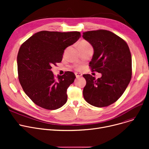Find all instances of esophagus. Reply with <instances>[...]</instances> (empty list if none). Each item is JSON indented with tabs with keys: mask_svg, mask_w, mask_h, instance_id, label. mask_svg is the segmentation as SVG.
<instances>
[{
	"mask_svg": "<svg viewBox=\"0 0 149 149\" xmlns=\"http://www.w3.org/2000/svg\"><path fill=\"white\" fill-rule=\"evenodd\" d=\"M75 75L77 77V79H78V78H80L81 77H82V74L81 73H79V72H75Z\"/></svg>",
	"mask_w": 149,
	"mask_h": 149,
	"instance_id": "1",
	"label": "esophagus"
}]
</instances>
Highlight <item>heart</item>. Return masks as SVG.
Listing matches in <instances>:
<instances>
[{
	"label": "heart",
	"instance_id": "1",
	"mask_svg": "<svg viewBox=\"0 0 149 149\" xmlns=\"http://www.w3.org/2000/svg\"><path fill=\"white\" fill-rule=\"evenodd\" d=\"M90 44L85 40H83L81 42H80V43L79 44V46L78 47H80V46H89Z\"/></svg>",
	"mask_w": 149,
	"mask_h": 149
}]
</instances>
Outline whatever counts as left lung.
Segmentation results:
<instances>
[{"label": "left lung", "mask_w": 149, "mask_h": 149, "mask_svg": "<svg viewBox=\"0 0 149 149\" xmlns=\"http://www.w3.org/2000/svg\"><path fill=\"white\" fill-rule=\"evenodd\" d=\"M83 37L93 47L89 63L92 71L101 73L98 79L90 74L83 94L87 102L97 107H106L123 94L132 77V57L129 46L121 37L107 30L87 31Z\"/></svg>", "instance_id": "left-lung-1"}]
</instances>
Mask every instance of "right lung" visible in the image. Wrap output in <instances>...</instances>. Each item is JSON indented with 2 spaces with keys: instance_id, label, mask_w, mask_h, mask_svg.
Returning <instances> with one entry per match:
<instances>
[{
  "instance_id": "add662e5",
  "label": "right lung",
  "mask_w": 149,
  "mask_h": 149,
  "mask_svg": "<svg viewBox=\"0 0 149 149\" xmlns=\"http://www.w3.org/2000/svg\"><path fill=\"white\" fill-rule=\"evenodd\" d=\"M80 37L78 31H42L20 46L17 58L19 80L26 94L37 106L56 110L66 103L67 89L76 77L67 71L55 78L51 68L61 61L65 49Z\"/></svg>"
}]
</instances>
